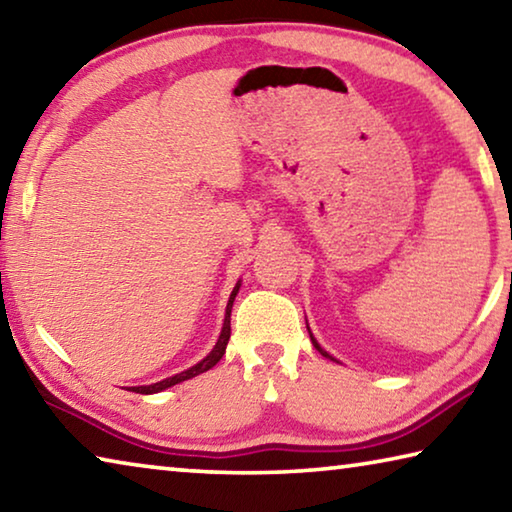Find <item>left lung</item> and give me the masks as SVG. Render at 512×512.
Returning a JSON list of instances; mask_svg holds the SVG:
<instances>
[{"label": "left lung", "mask_w": 512, "mask_h": 512, "mask_svg": "<svg viewBox=\"0 0 512 512\" xmlns=\"http://www.w3.org/2000/svg\"><path fill=\"white\" fill-rule=\"evenodd\" d=\"M307 329H309V327H307ZM309 339H311V343H314V348H316V350H318L320 354H323V357H327V359H332V357H329V354H327V352H325L323 348H320V345H318V341L314 339V334H311V332H309Z\"/></svg>", "instance_id": "1"}]
</instances>
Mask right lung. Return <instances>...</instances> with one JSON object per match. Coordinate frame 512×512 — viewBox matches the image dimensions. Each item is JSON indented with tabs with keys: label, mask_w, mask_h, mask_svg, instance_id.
<instances>
[{
	"label": "right lung",
	"mask_w": 512,
	"mask_h": 512,
	"mask_svg": "<svg viewBox=\"0 0 512 512\" xmlns=\"http://www.w3.org/2000/svg\"><path fill=\"white\" fill-rule=\"evenodd\" d=\"M239 287H241V284L237 282V287L232 289V293H230L228 307H225V320H223V329H221V336H219V341H216V345H214V348H212V352L207 354V357H205L203 361H198L196 366H192V368H189V370L178 372V375L167 377V379H162V381H155V384H151V386H133L131 391H133V393H142V395L160 393V391H164V388H171V386L180 384V381H185V379H192V377H196V375H201V372H205V370L214 368L216 363L221 361V357H223V354H225V345H228V341H230V311H232V302H235V296H237V293H239Z\"/></svg>",
	"instance_id": "1"
}]
</instances>
